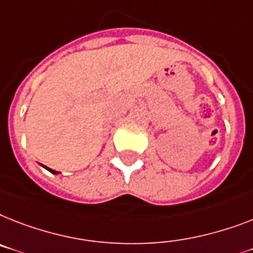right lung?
Segmentation results:
<instances>
[{"instance_id":"obj_1","label":"right lung","mask_w":253,"mask_h":253,"mask_svg":"<svg viewBox=\"0 0 253 253\" xmlns=\"http://www.w3.org/2000/svg\"><path fill=\"white\" fill-rule=\"evenodd\" d=\"M45 168H46V167H45ZM46 169H47V170H50V172H51V173H54V174H56V173H58V172H55L54 169H50V168H46Z\"/></svg>"}]
</instances>
